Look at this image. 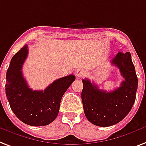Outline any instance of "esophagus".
<instances>
[{"label": "esophagus", "instance_id": "34e87169", "mask_svg": "<svg viewBox=\"0 0 146 146\" xmlns=\"http://www.w3.org/2000/svg\"><path fill=\"white\" fill-rule=\"evenodd\" d=\"M75 75L77 78L83 77L85 76V71L83 70H77L76 71Z\"/></svg>", "mask_w": 146, "mask_h": 146}]
</instances>
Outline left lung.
Wrapping results in <instances>:
<instances>
[{
  "instance_id": "left-lung-1",
  "label": "left lung",
  "mask_w": 146,
  "mask_h": 146,
  "mask_svg": "<svg viewBox=\"0 0 146 146\" xmlns=\"http://www.w3.org/2000/svg\"><path fill=\"white\" fill-rule=\"evenodd\" d=\"M111 63L119 69L124 78L115 90H102L90 80H83L81 98L86 117L93 125L102 127L115 125L129 114L138 88V78L129 52L118 53Z\"/></svg>"
}]
</instances>
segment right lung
I'll use <instances>...</instances> for the list:
<instances>
[{"label": "right lung", "instance_id": "obj_1", "mask_svg": "<svg viewBox=\"0 0 146 146\" xmlns=\"http://www.w3.org/2000/svg\"><path fill=\"white\" fill-rule=\"evenodd\" d=\"M27 54L28 48L25 45L11 59L6 75L7 98L12 111L25 124L49 125L58 115L61 99L76 76H66L55 80L44 90H33L22 73Z\"/></svg>", "mask_w": 146, "mask_h": 146}]
</instances>
